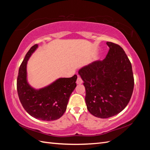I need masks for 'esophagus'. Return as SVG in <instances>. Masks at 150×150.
Segmentation results:
<instances>
[{
  "instance_id": "esophagus-1",
  "label": "esophagus",
  "mask_w": 150,
  "mask_h": 150,
  "mask_svg": "<svg viewBox=\"0 0 150 150\" xmlns=\"http://www.w3.org/2000/svg\"><path fill=\"white\" fill-rule=\"evenodd\" d=\"M82 82H83V81H82V79L80 77H78V78L77 79V81H76V83H77V84H81Z\"/></svg>"
}]
</instances>
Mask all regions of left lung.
Segmentation results:
<instances>
[{
	"label": "left lung",
	"instance_id": "1",
	"mask_svg": "<svg viewBox=\"0 0 150 150\" xmlns=\"http://www.w3.org/2000/svg\"><path fill=\"white\" fill-rule=\"evenodd\" d=\"M109 46L103 60H97L79 69L86 89L87 109L95 117L106 119L119 113L130 100L134 88L132 64L119 45Z\"/></svg>",
	"mask_w": 150,
	"mask_h": 150
}]
</instances>
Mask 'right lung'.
Listing matches in <instances>:
<instances>
[{
    "label": "right lung",
    "instance_id": "obj_1",
    "mask_svg": "<svg viewBox=\"0 0 150 150\" xmlns=\"http://www.w3.org/2000/svg\"><path fill=\"white\" fill-rule=\"evenodd\" d=\"M37 47V44H35L31 47L19 68L17 81L18 98L31 117L42 120H55L61 117L66 110L70 95L77 86V76L60 78L40 90L33 88L27 82L26 66Z\"/></svg>",
    "mask_w": 150,
    "mask_h": 150
}]
</instances>
